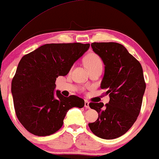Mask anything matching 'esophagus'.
Instances as JSON below:
<instances>
[{"mask_svg":"<svg viewBox=\"0 0 159 159\" xmlns=\"http://www.w3.org/2000/svg\"><path fill=\"white\" fill-rule=\"evenodd\" d=\"M84 107H85L86 108H90V106H89V102L88 101H84Z\"/></svg>","mask_w":159,"mask_h":159,"instance_id":"1","label":"esophagus"}]
</instances>
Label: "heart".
<instances>
[{
    "mask_svg": "<svg viewBox=\"0 0 159 159\" xmlns=\"http://www.w3.org/2000/svg\"><path fill=\"white\" fill-rule=\"evenodd\" d=\"M85 65L88 70L97 68V67H103V62L101 58L95 53H90L85 58Z\"/></svg>",
    "mask_w": 159,
    "mask_h": 159,
    "instance_id": "heart-1",
    "label": "heart"
}]
</instances>
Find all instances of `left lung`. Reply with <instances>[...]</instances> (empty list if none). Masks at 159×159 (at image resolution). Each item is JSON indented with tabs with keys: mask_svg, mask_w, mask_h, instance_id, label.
Masks as SVG:
<instances>
[{
	"mask_svg": "<svg viewBox=\"0 0 159 159\" xmlns=\"http://www.w3.org/2000/svg\"><path fill=\"white\" fill-rule=\"evenodd\" d=\"M91 46L105 65L101 88L106 90L110 101L105 106L103 103L89 104L98 118L88 126L96 136L111 140L125 134L135 122L146 84L140 63L122 45L93 43Z\"/></svg>",
	"mask_w": 159,
	"mask_h": 159,
	"instance_id": "obj_1",
	"label": "left lung"
}]
</instances>
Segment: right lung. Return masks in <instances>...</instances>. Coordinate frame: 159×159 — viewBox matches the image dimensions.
<instances>
[{"label": "right lung", "mask_w": 159, "mask_h": 159, "mask_svg": "<svg viewBox=\"0 0 159 159\" xmlns=\"http://www.w3.org/2000/svg\"><path fill=\"white\" fill-rule=\"evenodd\" d=\"M89 48V43H51L21 58L12 80L11 93L17 118L30 133H55L70 108L84 106L82 98L64 97L54 89L56 78L66 75Z\"/></svg>", "instance_id": "right-lung-1"}]
</instances>
